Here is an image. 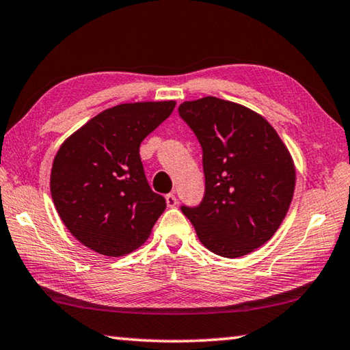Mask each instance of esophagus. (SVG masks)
<instances>
[{
  "instance_id": "34e87169",
  "label": "esophagus",
  "mask_w": 350,
  "mask_h": 350,
  "mask_svg": "<svg viewBox=\"0 0 350 350\" xmlns=\"http://www.w3.org/2000/svg\"><path fill=\"white\" fill-rule=\"evenodd\" d=\"M165 199H167V205H168V206H176V204H177V198H176V194H174V193H170V194H167V196H165Z\"/></svg>"
}]
</instances>
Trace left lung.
Returning <instances> with one entry per match:
<instances>
[{
  "instance_id": "1",
  "label": "left lung",
  "mask_w": 350,
  "mask_h": 350,
  "mask_svg": "<svg viewBox=\"0 0 350 350\" xmlns=\"http://www.w3.org/2000/svg\"><path fill=\"white\" fill-rule=\"evenodd\" d=\"M202 146L205 194L180 206L210 252L239 258L264 245L286 217L295 189L287 146L262 116L217 97L179 106Z\"/></svg>"
}]
</instances>
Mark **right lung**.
Returning <instances> with one entry per match:
<instances>
[{
  "label": "right lung",
  "mask_w": 350,
  "mask_h": 350,
  "mask_svg": "<svg viewBox=\"0 0 350 350\" xmlns=\"http://www.w3.org/2000/svg\"><path fill=\"white\" fill-rule=\"evenodd\" d=\"M174 106L173 100L117 105L63 142L52 163L51 194L83 245L117 258L148 239L167 202L148 183L139 150Z\"/></svg>",
  "instance_id": "right-lung-1"
}]
</instances>
